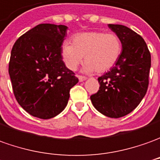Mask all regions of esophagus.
Wrapping results in <instances>:
<instances>
[{"label":"esophagus","instance_id":"1","mask_svg":"<svg viewBox=\"0 0 160 160\" xmlns=\"http://www.w3.org/2000/svg\"><path fill=\"white\" fill-rule=\"evenodd\" d=\"M78 79H79V81H80V82H82V81L86 80L87 78L86 77H83V76H79V77H78Z\"/></svg>","mask_w":160,"mask_h":160}]
</instances>
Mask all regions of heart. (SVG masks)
Masks as SVG:
<instances>
[{
	"label": "heart",
	"mask_w": 160,
	"mask_h": 160,
	"mask_svg": "<svg viewBox=\"0 0 160 160\" xmlns=\"http://www.w3.org/2000/svg\"><path fill=\"white\" fill-rule=\"evenodd\" d=\"M122 52L119 36L115 33L102 31L85 32L77 34L72 43L66 42L62 45V54L67 67L77 69L84 57V71L96 70L103 73L117 63Z\"/></svg>",
	"instance_id": "obj_1"
}]
</instances>
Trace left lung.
I'll use <instances>...</instances> for the list:
<instances>
[{
    "mask_svg": "<svg viewBox=\"0 0 160 160\" xmlns=\"http://www.w3.org/2000/svg\"><path fill=\"white\" fill-rule=\"evenodd\" d=\"M109 28L119 36L123 49L115 66L98 78L99 90L91 100L99 112L118 118L132 112L146 94L151 53L142 36L128 27L109 24Z\"/></svg>",
    "mask_w": 160,
    "mask_h": 160,
    "instance_id": "left-lung-1",
    "label": "left lung"
}]
</instances>
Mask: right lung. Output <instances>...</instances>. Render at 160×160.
<instances>
[{"label": "right lung", "mask_w": 160, "mask_h": 160, "mask_svg": "<svg viewBox=\"0 0 160 160\" xmlns=\"http://www.w3.org/2000/svg\"><path fill=\"white\" fill-rule=\"evenodd\" d=\"M68 27L43 23L16 40L8 63L15 99L30 115L48 119L66 107L78 78L64 64L62 44Z\"/></svg>", "instance_id": "right-lung-1"}]
</instances>
